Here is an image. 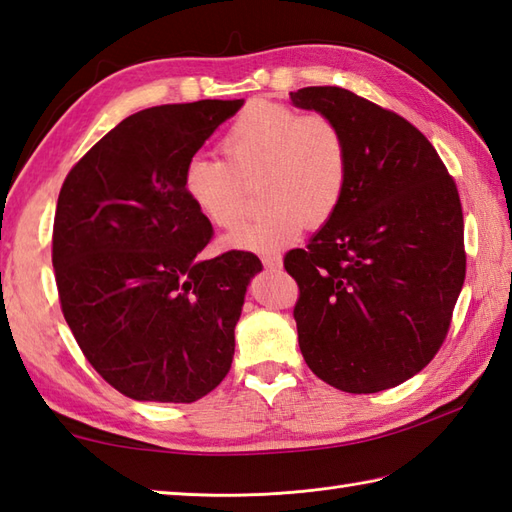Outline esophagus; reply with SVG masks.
<instances>
[{"instance_id": "1", "label": "esophagus", "mask_w": 512, "mask_h": 512, "mask_svg": "<svg viewBox=\"0 0 512 512\" xmlns=\"http://www.w3.org/2000/svg\"><path fill=\"white\" fill-rule=\"evenodd\" d=\"M262 264L266 268H281V255L266 253V255H262Z\"/></svg>"}]
</instances>
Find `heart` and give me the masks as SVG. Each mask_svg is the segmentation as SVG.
Masks as SVG:
<instances>
[{
    "label": "heart",
    "mask_w": 512,
    "mask_h": 512,
    "mask_svg": "<svg viewBox=\"0 0 512 512\" xmlns=\"http://www.w3.org/2000/svg\"><path fill=\"white\" fill-rule=\"evenodd\" d=\"M224 160L193 156L182 189L206 222L228 228L239 220L244 184L259 180L268 209L224 237L235 250L268 253L295 242L303 226L323 224L339 209L350 176V149L341 125L325 114L257 101L222 138Z\"/></svg>",
    "instance_id": "b5f03b06"
}]
</instances>
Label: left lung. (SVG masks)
Listing matches in <instances>:
<instances>
[{
	"instance_id": "obj_1",
	"label": "left lung",
	"mask_w": 512,
	"mask_h": 512,
	"mask_svg": "<svg viewBox=\"0 0 512 512\" xmlns=\"http://www.w3.org/2000/svg\"><path fill=\"white\" fill-rule=\"evenodd\" d=\"M341 125L350 176L339 209L284 257L308 367L347 394H376L431 363L466 275L458 187L405 118L350 90L290 92Z\"/></svg>"
}]
</instances>
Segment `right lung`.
<instances>
[{
	"label": "right lung",
	"instance_id": "add662e5",
	"mask_svg": "<svg viewBox=\"0 0 512 512\" xmlns=\"http://www.w3.org/2000/svg\"><path fill=\"white\" fill-rule=\"evenodd\" d=\"M237 101L127 116L65 178L52 231L63 317L90 365L127 398L193 402L228 374L244 295L262 270L246 250L200 259L213 226L182 173Z\"/></svg>",
	"mask_w": 512,
	"mask_h": 512
}]
</instances>
